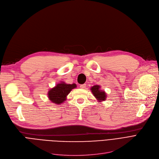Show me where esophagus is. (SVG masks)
I'll return each mask as SVG.
<instances>
[{
    "label": "esophagus",
    "instance_id": "obj_1",
    "mask_svg": "<svg viewBox=\"0 0 159 159\" xmlns=\"http://www.w3.org/2000/svg\"><path fill=\"white\" fill-rule=\"evenodd\" d=\"M86 85L85 84H81V85L80 86V88L81 89H84V88H86Z\"/></svg>",
    "mask_w": 159,
    "mask_h": 159
}]
</instances>
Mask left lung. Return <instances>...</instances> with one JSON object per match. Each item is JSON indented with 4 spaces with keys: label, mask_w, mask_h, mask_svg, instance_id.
<instances>
[{
    "label": "left lung",
    "mask_w": 159,
    "mask_h": 159,
    "mask_svg": "<svg viewBox=\"0 0 159 159\" xmlns=\"http://www.w3.org/2000/svg\"><path fill=\"white\" fill-rule=\"evenodd\" d=\"M91 91L98 102L104 101L106 98V94L104 91L101 89V86L95 85L91 88Z\"/></svg>",
    "instance_id": "1"
}]
</instances>
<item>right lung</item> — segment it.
Returning <instances> with one entry per match:
<instances>
[{
	"instance_id": "add662e5",
	"label": "right lung",
	"mask_w": 159,
	"mask_h": 159,
	"mask_svg": "<svg viewBox=\"0 0 159 159\" xmlns=\"http://www.w3.org/2000/svg\"><path fill=\"white\" fill-rule=\"evenodd\" d=\"M77 87L75 84H66L64 82H61L54 88L48 91V95L49 101L56 104H61L66 100V97L70 91Z\"/></svg>"
}]
</instances>
